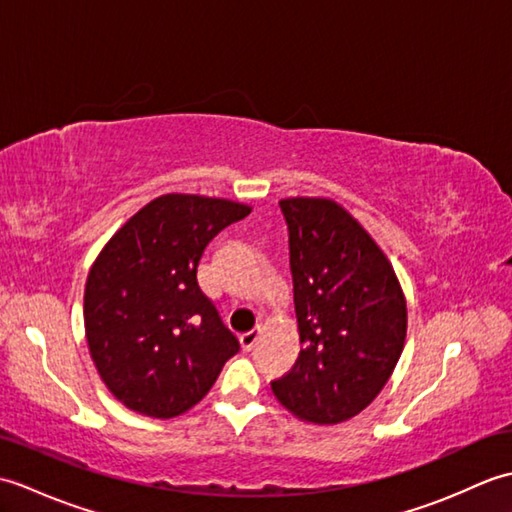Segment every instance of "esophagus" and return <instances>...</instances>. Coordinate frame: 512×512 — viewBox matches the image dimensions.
<instances>
[{"label": "esophagus", "instance_id": "esophagus-1", "mask_svg": "<svg viewBox=\"0 0 512 512\" xmlns=\"http://www.w3.org/2000/svg\"><path fill=\"white\" fill-rule=\"evenodd\" d=\"M259 341V330H253V332H246L239 336V345H242L244 352H250L255 347V343Z\"/></svg>", "mask_w": 512, "mask_h": 512}]
</instances>
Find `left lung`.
<instances>
[{"label":"left lung","instance_id":"1","mask_svg":"<svg viewBox=\"0 0 512 512\" xmlns=\"http://www.w3.org/2000/svg\"><path fill=\"white\" fill-rule=\"evenodd\" d=\"M279 206L303 347L270 389L301 422L339 424L358 416L394 374L407 299L383 248L339 202L284 198Z\"/></svg>","mask_w":512,"mask_h":512}]
</instances>
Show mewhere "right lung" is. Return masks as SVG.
<instances>
[{"instance_id": "add662e5", "label": "right lung", "mask_w": 512, "mask_h": 512, "mask_svg": "<svg viewBox=\"0 0 512 512\" xmlns=\"http://www.w3.org/2000/svg\"><path fill=\"white\" fill-rule=\"evenodd\" d=\"M250 206L193 193L147 202L85 281L83 321L103 383L127 409L176 418L209 394L239 343L198 286L206 244Z\"/></svg>"}]
</instances>
